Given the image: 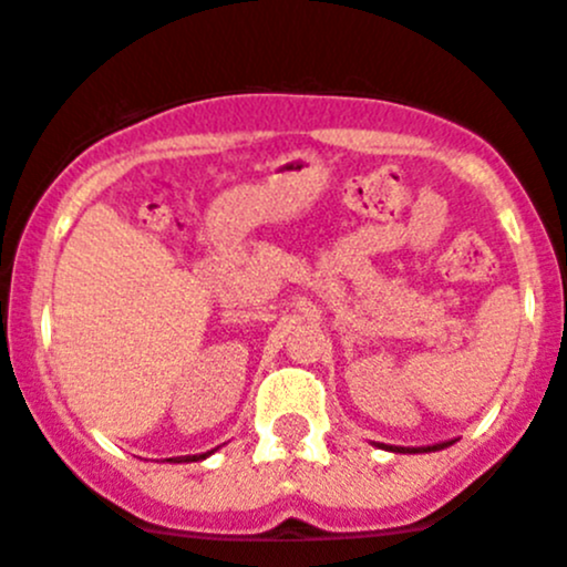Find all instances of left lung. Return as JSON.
Returning a JSON list of instances; mask_svg holds the SVG:
<instances>
[{
    "label": "left lung",
    "mask_w": 567,
    "mask_h": 567,
    "mask_svg": "<svg viewBox=\"0 0 567 567\" xmlns=\"http://www.w3.org/2000/svg\"><path fill=\"white\" fill-rule=\"evenodd\" d=\"M453 442H439V444H427L422 451H400V447H385V444H378V447H385V451H394V453H433V451H444V447H451Z\"/></svg>",
    "instance_id": "left-lung-1"
}]
</instances>
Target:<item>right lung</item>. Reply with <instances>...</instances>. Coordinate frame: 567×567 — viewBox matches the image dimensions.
<instances>
[{"mask_svg": "<svg viewBox=\"0 0 567 567\" xmlns=\"http://www.w3.org/2000/svg\"><path fill=\"white\" fill-rule=\"evenodd\" d=\"M206 456H212V451L209 453H200V456H176V458H167V462L184 464V462H198V458H206Z\"/></svg>", "mask_w": 567, "mask_h": 567, "instance_id": "add662e5", "label": "right lung"}]
</instances>
